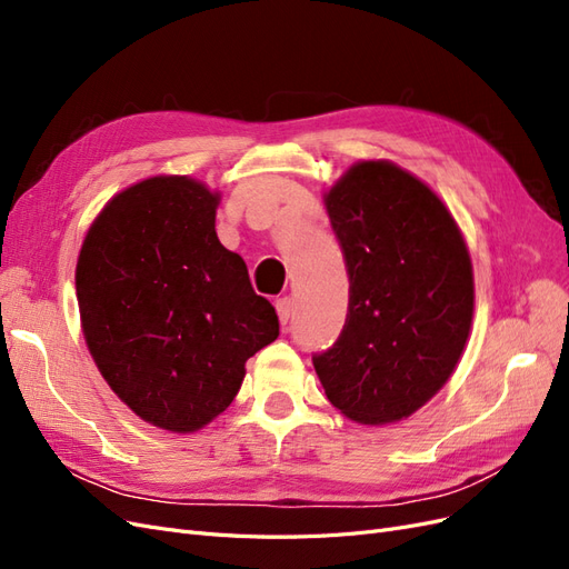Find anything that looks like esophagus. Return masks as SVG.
Wrapping results in <instances>:
<instances>
[{"label": "esophagus", "instance_id": "1", "mask_svg": "<svg viewBox=\"0 0 569 569\" xmlns=\"http://www.w3.org/2000/svg\"><path fill=\"white\" fill-rule=\"evenodd\" d=\"M274 308H278V316H280V322L287 325L289 318H291V311H295V301H291L289 297L284 299H278V303H274Z\"/></svg>", "mask_w": 569, "mask_h": 569}]
</instances>
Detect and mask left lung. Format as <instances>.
Returning <instances> with one entry per match:
<instances>
[{"instance_id":"1","label":"left lung","mask_w":569,"mask_h":569,"mask_svg":"<svg viewBox=\"0 0 569 569\" xmlns=\"http://www.w3.org/2000/svg\"><path fill=\"white\" fill-rule=\"evenodd\" d=\"M349 272L339 339L313 356L327 399L360 425L408 418L449 382L475 311L468 244L443 201L389 161L325 194Z\"/></svg>"}]
</instances>
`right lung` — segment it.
<instances>
[{"mask_svg": "<svg viewBox=\"0 0 569 569\" xmlns=\"http://www.w3.org/2000/svg\"><path fill=\"white\" fill-rule=\"evenodd\" d=\"M218 201L184 176L137 182L94 218L76 268L101 377L134 416L178 435L218 418L247 360L280 335L242 256L220 244Z\"/></svg>", "mask_w": 569, "mask_h": 569, "instance_id": "obj_1", "label": "right lung"}]
</instances>
